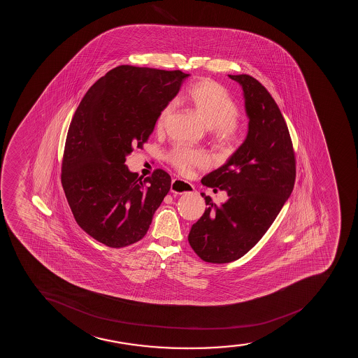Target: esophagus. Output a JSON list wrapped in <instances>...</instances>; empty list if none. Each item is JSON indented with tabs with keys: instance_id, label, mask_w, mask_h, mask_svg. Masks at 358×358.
Here are the masks:
<instances>
[{
	"instance_id": "34e87169",
	"label": "esophagus",
	"mask_w": 358,
	"mask_h": 358,
	"mask_svg": "<svg viewBox=\"0 0 358 358\" xmlns=\"http://www.w3.org/2000/svg\"><path fill=\"white\" fill-rule=\"evenodd\" d=\"M194 186L191 185L187 181L181 180V179H173L171 191L173 194H182L194 191Z\"/></svg>"
}]
</instances>
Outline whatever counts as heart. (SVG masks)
<instances>
[{"mask_svg":"<svg viewBox=\"0 0 358 358\" xmlns=\"http://www.w3.org/2000/svg\"><path fill=\"white\" fill-rule=\"evenodd\" d=\"M194 107L203 122L210 127L215 140L224 149L233 148L243 138V129L236 117L240 113L238 101L226 87L213 78H201L189 85L180 99ZM176 108L174 101L164 103L155 122L157 131H162ZM169 164L180 173L206 164V155L198 149L176 145L167 155Z\"/></svg>","mask_w":358,"mask_h":358,"instance_id":"obj_1","label":"heart"}]
</instances>
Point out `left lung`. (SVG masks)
<instances>
[{
	"mask_svg": "<svg viewBox=\"0 0 358 358\" xmlns=\"http://www.w3.org/2000/svg\"><path fill=\"white\" fill-rule=\"evenodd\" d=\"M243 86L248 134L227 164L206 174L201 184L226 189L218 206L210 196L204 214L189 234V246L206 263L224 264L246 255L263 238L296 179V159L288 125L280 107L250 75H229Z\"/></svg>",
	"mask_w": 358,
	"mask_h": 358,
	"instance_id": "1",
	"label": "left lung"
}]
</instances>
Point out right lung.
Masks as SVG:
<instances>
[{
  "label": "right lung",
  "mask_w": 358,
  "mask_h": 358,
  "mask_svg": "<svg viewBox=\"0 0 358 358\" xmlns=\"http://www.w3.org/2000/svg\"><path fill=\"white\" fill-rule=\"evenodd\" d=\"M189 76L180 70L120 66L88 90L66 134L62 181L75 221L112 248L140 241L171 189L157 169L147 178L131 173L125 157L142 148L164 103Z\"/></svg>",
  "instance_id": "1"
}]
</instances>
